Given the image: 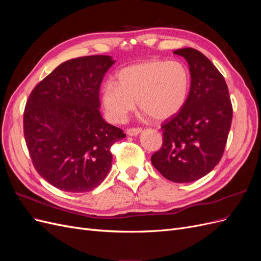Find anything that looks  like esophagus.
I'll return each instance as SVG.
<instances>
[{
	"instance_id": "esophagus-1",
	"label": "esophagus",
	"mask_w": 261,
	"mask_h": 261,
	"mask_svg": "<svg viewBox=\"0 0 261 261\" xmlns=\"http://www.w3.org/2000/svg\"><path fill=\"white\" fill-rule=\"evenodd\" d=\"M143 132V128H129L127 129V135L128 136H137Z\"/></svg>"
}]
</instances>
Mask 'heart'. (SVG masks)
<instances>
[{
	"mask_svg": "<svg viewBox=\"0 0 261 261\" xmlns=\"http://www.w3.org/2000/svg\"><path fill=\"white\" fill-rule=\"evenodd\" d=\"M191 87V75L179 61L149 60L122 68L116 84L107 83L101 102L110 121L123 123L136 108L163 121L184 107Z\"/></svg>",
	"mask_w": 261,
	"mask_h": 261,
	"instance_id": "obj_1",
	"label": "heart"
}]
</instances>
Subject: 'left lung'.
I'll return each mask as SVG.
<instances>
[{
    "label": "left lung",
    "instance_id": "8db88e82",
    "mask_svg": "<svg viewBox=\"0 0 261 261\" xmlns=\"http://www.w3.org/2000/svg\"><path fill=\"white\" fill-rule=\"evenodd\" d=\"M191 72V89L180 111L162 124L163 144L151 156L161 174L175 183L207 175L223 155L233 109L224 77L198 50L184 48Z\"/></svg>",
    "mask_w": 261,
    "mask_h": 261
}]
</instances>
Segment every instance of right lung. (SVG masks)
Listing matches in <instances>:
<instances>
[{
    "label": "right lung",
    "mask_w": 261,
    "mask_h": 261,
    "mask_svg": "<svg viewBox=\"0 0 261 261\" xmlns=\"http://www.w3.org/2000/svg\"><path fill=\"white\" fill-rule=\"evenodd\" d=\"M115 63L109 55L66 61L39 83L23 112V135L34 167L61 191L99 186L112 167L111 146L126 137L99 108L102 80Z\"/></svg>",
    "instance_id": "add662e5"
}]
</instances>
